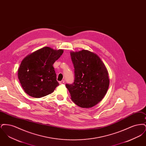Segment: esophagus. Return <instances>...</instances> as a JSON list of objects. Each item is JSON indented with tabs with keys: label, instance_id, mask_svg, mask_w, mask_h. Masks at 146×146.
Masks as SVG:
<instances>
[{
	"label": "esophagus",
	"instance_id": "1",
	"mask_svg": "<svg viewBox=\"0 0 146 146\" xmlns=\"http://www.w3.org/2000/svg\"><path fill=\"white\" fill-rule=\"evenodd\" d=\"M64 83V80H61L60 82H59V84H63Z\"/></svg>",
	"mask_w": 146,
	"mask_h": 146
}]
</instances>
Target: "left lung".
<instances>
[{
  "label": "left lung",
  "mask_w": 146,
  "mask_h": 146,
  "mask_svg": "<svg viewBox=\"0 0 146 146\" xmlns=\"http://www.w3.org/2000/svg\"><path fill=\"white\" fill-rule=\"evenodd\" d=\"M74 68V80L66 84L71 99L82 108H91L100 102L108 90V73L101 58L94 52L83 50L70 52Z\"/></svg>",
  "instance_id": "left-lung-1"
}]
</instances>
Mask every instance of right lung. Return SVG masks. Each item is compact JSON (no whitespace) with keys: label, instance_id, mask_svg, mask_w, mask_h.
Returning a JSON list of instances; mask_svg holds the SVG:
<instances>
[{"label":"right lung","instance_id":"obj_1","mask_svg":"<svg viewBox=\"0 0 146 146\" xmlns=\"http://www.w3.org/2000/svg\"><path fill=\"white\" fill-rule=\"evenodd\" d=\"M62 49L44 47L27 56L18 70V78L25 92L40 98L51 94L59 85L53 64L62 55Z\"/></svg>","mask_w":146,"mask_h":146}]
</instances>
